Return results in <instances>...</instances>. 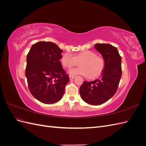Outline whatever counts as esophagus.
Here are the masks:
<instances>
[{"label": "esophagus", "instance_id": "esophagus-1", "mask_svg": "<svg viewBox=\"0 0 146 146\" xmlns=\"http://www.w3.org/2000/svg\"><path fill=\"white\" fill-rule=\"evenodd\" d=\"M74 78H75V76H69V78H70V80H73V79H74Z\"/></svg>", "mask_w": 146, "mask_h": 146}]
</instances>
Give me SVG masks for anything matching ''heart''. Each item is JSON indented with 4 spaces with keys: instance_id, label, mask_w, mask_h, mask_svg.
<instances>
[{
    "instance_id": "1",
    "label": "heart",
    "mask_w": 146,
    "mask_h": 146,
    "mask_svg": "<svg viewBox=\"0 0 146 146\" xmlns=\"http://www.w3.org/2000/svg\"><path fill=\"white\" fill-rule=\"evenodd\" d=\"M61 63L66 68H70L80 63V67L69 70L72 76L82 75L92 79L98 77L103 72L105 61L103 57L98 56L96 52L85 50L72 56L70 53H65L61 58Z\"/></svg>"
}]
</instances>
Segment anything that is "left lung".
Instances as JSON below:
<instances>
[{"label": "left lung", "instance_id": "obj_1", "mask_svg": "<svg viewBox=\"0 0 146 146\" xmlns=\"http://www.w3.org/2000/svg\"><path fill=\"white\" fill-rule=\"evenodd\" d=\"M96 49L105 61V67L99 78L85 81L80 88L82 99L85 102L99 105L115 94L122 76L121 56L117 48L108 44H96Z\"/></svg>", "mask_w": 146, "mask_h": 146}]
</instances>
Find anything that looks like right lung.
Returning <instances> with one entry per match:
<instances>
[{
    "label": "right lung",
    "instance_id": "obj_1",
    "mask_svg": "<svg viewBox=\"0 0 146 146\" xmlns=\"http://www.w3.org/2000/svg\"><path fill=\"white\" fill-rule=\"evenodd\" d=\"M62 52L54 42L40 41L33 44L27 54L25 77L29 89L42 103H56L64 94L69 77L60 61Z\"/></svg>",
    "mask_w": 146,
    "mask_h": 146
}]
</instances>
